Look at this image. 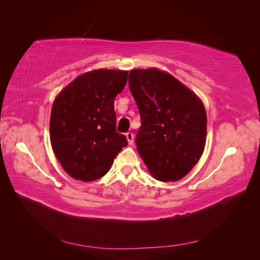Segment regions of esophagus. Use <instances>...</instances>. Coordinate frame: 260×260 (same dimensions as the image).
Wrapping results in <instances>:
<instances>
[{"label": "esophagus", "instance_id": "34e87169", "mask_svg": "<svg viewBox=\"0 0 260 260\" xmlns=\"http://www.w3.org/2000/svg\"><path fill=\"white\" fill-rule=\"evenodd\" d=\"M125 137H127L128 143H129L130 145L133 144V141H135V135H133L132 132H127V133H125Z\"/></svg>", "mask_w": 260, "mask_h": 260}]
</instances>
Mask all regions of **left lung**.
Masks as SVG:
<instances>
[{"label": "left lung", "mask_w": 260, "mask_h": 260, "mask_svg": "<svg viewBox=\"0 0 260 260\" xmlns=\"http://www.w3.org/2000/svg\"><path fill=\"white\" fill-rule=\"evenodd\" d=\"M129 88L141 117L136 138L140 156L155 179H182L205 147L207 117L202 101L157 68L131 70Z\"/></svg>", "instance_id": "obj_1"}]
</instances>
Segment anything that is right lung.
Returning a JSON list of instances; mask_svg holds the SVG:
<instances>
[{
	"label": "right lung",
	"mask_w": 260,
	"mask_h": 260,
	"mask_svg": "<svg viewBox=\"0 0 260 260\" xmlns=\"http://www.w3.org/2000/svg\"><path fill=\"white\" fill-rule=\"evenodd\" d=\"M128 72L98 69L85 73L55 99L50 138L55 156L74 179L98 180L111 169L128 141L116 131L114 101Z\"/></svg>",
	"instance_id": "add662e5"
}]
</instances>
